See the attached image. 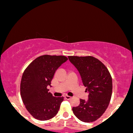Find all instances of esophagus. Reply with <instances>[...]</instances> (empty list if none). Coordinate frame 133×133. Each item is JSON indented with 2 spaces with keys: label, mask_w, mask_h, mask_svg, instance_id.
Returning a JSON list of instances; mask_svg holds the SVG:
<instances>
[{
  "label": "esophagus",
  "mask_w": 133,
  "mask_h": 133,
  "mask_svg": "<svg viewBox=\"0 0 133 133\" xmlns=\"http://www.w3.org/2000/svg\"><path fill=\"white\" fill-rule=\"evenodd\" d=\"M65 98L67 100H69V99H71V97L70 96H65Z\"/></svg>",
  "instance_id": "obj_1"
}]
</instances>
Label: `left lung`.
I'll list each match as a JSON object with an SVG mask.
<instances>
[{
    "mask_svg": "<svg viewBox=\"0 0 133 133\" xmlns=\"http://www.w3.org/2000/svg\"><path fill=\"white\" fill-rule=\"evenodd\" d=\"M70 61L81 75L82 83L89 93L88 99H80V105L73 107L74 115L80 121L91 122L105 112L112 93V79L108 69L92 56H68Z\"/></svg>",
    "mask_w": 133,
    "mask_h": 133,
    "instance_id": "1",
    "label": "left lung"
}]
</instances>
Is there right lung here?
<instances>
[{
	"mask_svg": "<svg viewBox=\"0 0 133 133\" xmlns=\"http://www.w3.org/2000/svg\"><path fill=\"white\" fill-rule=\"evenodd\" d=\"M67 59L65 56H41L24 71L21 96L27 110L36 119L47 121L58 114L63 97H54L48 87H51L56 70Z\"/></svg>",
	"mask_w": 133,
	"mask_h": 133,
	"instance_id": "add662e5",
	"label": "right lung"
}]
</instances>
